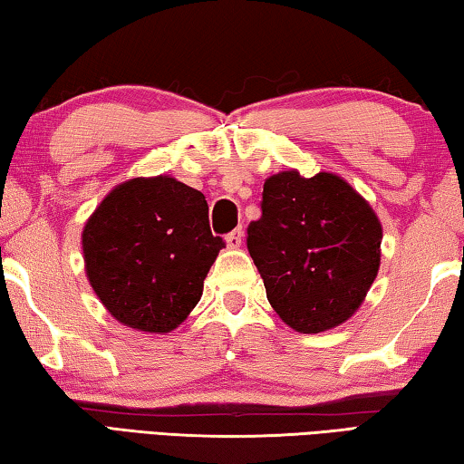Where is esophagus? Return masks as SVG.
I'll return each instance as SVG.
<instances>
[{
  "instance_id": "1",
  "label": "esophagus",
  "mask_w": 464,
  "mask_h": 464,
  "mask_svg": "<svg viewBox=\"0 0 464 464\" xmlns=\"http://www.w3.org/2000/svg\"><path fill=\"white\" fill-rule=\"evenodd\" d=\"M225 241H227V246H229V247H239L241 241H243V229H241V227H237V229H233L231 233H227L225 235Z\"/></svg>"
}]
</instances>
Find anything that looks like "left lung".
<instances>
[{
  "label": "left lung",
  "mask_w": 464,
  "mask_h": 464,
  "mask_svg": "<svg viewBox=\"0 0 464 464\" xmlns=\"http://www.w3.org/2000/svg\"><path fill=\"white\" fill-rule=\"evenodd\" d=\"M260 207L247 249L274 311L301 334L343 324L379 272L382 229L371 204L334 174L282 171L266 179Z\"/></svg>",
  "instance_id": "obj_1"
}]
</instances>
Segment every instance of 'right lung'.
I'll use <instances>...</instances> for the list:
<instances>
[{
    "instance_id": "1",
    "label": "right lung",
    "mask_w": 464,
    "mask_h": 464,
    "mask_svg": "<svg viewBox=\"0 0 464 464\" xmlns=\"http://www.w3.org/2000/svg\"><path fill=\"white\" fill-rule=\"evenodd\" d=\"M90 285L121 324L168 334L202 296L225 243L210 233L204 194L174 178H135L116 186L85 223Z\"/></svg>"
}]
</instances>
